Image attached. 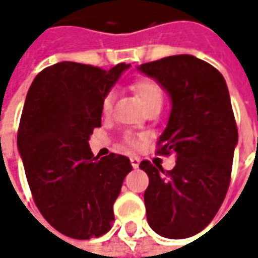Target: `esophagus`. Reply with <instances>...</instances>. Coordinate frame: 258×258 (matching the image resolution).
Listing matches in <instances>:
<instances>
[{
	"instance_id": "34e87169",
	"label": "esophagus",
	"mask_w": 258,
	"mask_h": 258,
	"mask_svg": "<svg viewBox=\"0 0 258 258\" xmlns=\"http://www.w3.org/2000/svg\"><path fill=\"white\" fill-rule=\"evenodd\" d=\"M130 162H131V166H133V168L140 167V159H138V157L133 156L131 159H130Z\"/></svg>"
}]
</instances>
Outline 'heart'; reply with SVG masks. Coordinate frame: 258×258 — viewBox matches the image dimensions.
I'll list each match as a JSON object with an SVG mask.
<instances>
[{"mask_svg":"<svg viewBox=\"0 0 258 258\" xmlns=\"http://www.w3.org/2000/svg\"><path fill=\"white\" fill-rule=\"evenodd\" d=\"M134 91L145 107L152 105V103L162 102L163 99V92L160 90V87L155 81H151V80H141L138 83H135ZM113 101H114V92L110 91L103 98V102H102V110H103L105 114H109V113L112 112ZM130 144H134V142L130 141Z\"/></svg>","mask_w":258,"mask_h":258,"instance_id":"heart-1","label":"heart"}]
</instances>
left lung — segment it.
Segmentation results:
<instances>
[{
    "label": "left lung",
    "instance_id": "obj_1",
    "mask_svg": "<svg viewBox=\"0 0 258 258\" xmlns=\"http://www.w3.org/2000/svg\"><path fill=\"white\" fill-rule=\"evenodd\" d=\"M166 91L171 110L159 153L175 156L171 171L148 160L144 195L148 224L160 236L184 239L205 229L227 195L238 128L222 74L194 55L138 66Z\"/></svg>",
    "mask_w": 258,
    "mask_h": 258
}]
</instances>
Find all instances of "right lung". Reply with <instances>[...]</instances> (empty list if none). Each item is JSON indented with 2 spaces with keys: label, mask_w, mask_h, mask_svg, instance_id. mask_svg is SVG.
<instances>
[{
  "label": "right lung",
  "mask_w": 258,
  "mask_h": 258,
  "mask_svg": "<svg viewBox=\"0 0 258 258\" xmlns=\"http://www.w3.org/2000/svg\"><path fill=\"white\" fill-rule=\"evenodd\" d=\"M59 62L37 74L26 95L18 149L38 210L73 239L98 238L112 228L113 205L125 175V156L94 157L90 137L101 125L102 102L124 70Z\"/></svg>",
  "instance_id": "right-lung-1"
}]
</instances>
